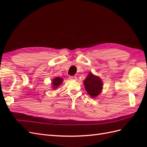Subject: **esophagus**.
I'll return each mask as SVG.
<instances>
[{
	"label": "esophagus",
	"mask_w": 147,
	"mask_h": 147,
	"mask_svg": "<svg viewBox=\"0 0 147 147\" xmlns=\"http://www.w3.org/2000/svg\"><path fill=\"white\" fill-rule=\"evenodd\" d=\"M70 80H77V77L76 76H70Z\"/></svg>",
	"instance_id": "34e87169"
}]
</instances>
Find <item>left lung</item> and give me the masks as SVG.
<instances>
[{
    "label": "left lung",
    "mask_w": 147,
    "mask_h": 147,
    "mask_svg": "<svg viewBox=\"0 0 147 147\" xmlns=\"http://www.w3.org/2000/svg\"><path fill=\"white\" fill-rule=\"evenodd\" d=\"M83 83L86 91L92 97H95L99 95L102 91V82L101 79L92 73L88 74Z\"/></svg>",
    "instance_id": "left-lung-1"
}]
</instances>
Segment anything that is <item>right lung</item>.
Segmentation results:
<instances>
[{
  "mask_svg": "<svg viewBox=\"0 0 147 147\" xmlns=\"http://www.w3.org/2000/svg\"><path fill=\"white\" fill-rule=\"evenodd\" d=\"M63 81V79H62L61 78H59V77H56V78H54L53 80V82H52V84L53 85V88H57L62 83Z\"/></svg>",
  "mask_w": 147,
  "mask_h": 147,
  "instance_id": "1",
  "label": "right lung"
}]
</instances>
